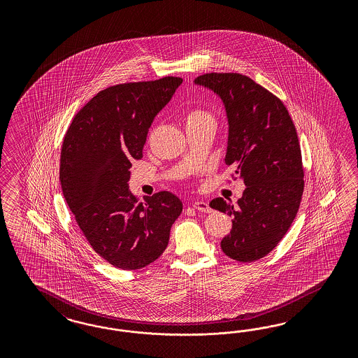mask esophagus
I'll use <instances>...</instances> for the list:
<instances>
[{"label": "esophagus", "mask_w": 358, "mask_h": 358, "mask_svg": "<svg viewBox=\"0 0 358 358\" xmlns=\"http://www.w3.org/2000/svg\"><path fill=\"white\" fill-rule=\"evenodd\" d=\"M193 207L201 213H211V207L208 206V203L203 202V201H196L193 203Z\"/></svg>", "instance_id": "obj_1"}]
</instances>
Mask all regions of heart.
<instances>
[{
	"label": "heart",
	"mask_w": 358,
	"mask_h": 358,
	"mask_svg": "<svg viewBox=\"0 0 358 358\" xmlns=\"http://www.w3.org/2000/svg\"><path fill=\"white\" fill-rule=\"evenodd\" d=\"M211 115L205 111V110H201V108H192L189 110L186 114H185L184 122L185 126L189 127V126H194L199 122H203V120H210Z\"/></svg>",
	"instance_id": "b5f03b06"
}]
</instances>
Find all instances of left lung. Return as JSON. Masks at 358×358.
Returning a JSON list of instances; mask_svg holds the SVG:
<instances>
[{"label": "left lung", "mask_w": 358, "mask_h": 358, "mask_svg": "<svg viewBox=\"0 0 358 358\" xmlns=\"http://www.w3.org/2000/svg\"><path fill=\"white\" fill-rule=\"evenodd\" d=\"M223 101L228 120L224 162L247 186L238 205L215 198L210 207L232 219L220 241L228 257L262 259L292 226L303 194V166L296 130L280 98L240 73H206L194 80Z\"/></svg>", "instance_id": "1"}]
</instances>
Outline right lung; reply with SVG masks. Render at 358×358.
I'll return each mask as SVG.
<instances>
[{
    "label": "right lung",
    "mask_w": 358,
    "mask_h": 358,
    "mask_svg": "<svg viewBox=\"0 0 358 358\" xmlns=\"http://www.w3.org/2000/svg\"><path fill=\"white\" fill-rule=\"evenodd\" d=\"M182 84L181 77L127 83L101 90L65 134L60 182L65 201L92 248L123 271L157 260L182 202L169 192L144 196L129 189L152 122Z\"/></svg>",
    "instance_id": "1"
}]
</instances>
